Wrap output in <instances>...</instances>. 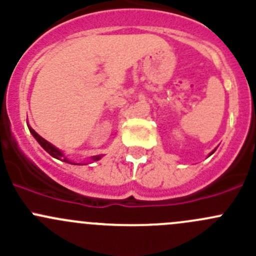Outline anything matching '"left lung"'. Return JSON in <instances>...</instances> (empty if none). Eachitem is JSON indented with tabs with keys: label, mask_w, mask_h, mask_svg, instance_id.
<instances>
[{
	"label": "left lung",
	"mask_w": 256,
	"mask_h": 256,
	"mask_svg": "<svg viewBox=\"0 0 256 256\" xmlns=\"http://www.w3.org/2000/svg\"><path fill=\"white\" fill-rule=\"evenodd\" d=\"M214 151H216V150H214ZM214 151H212V152H210V154H214Z\"/></svg>",
	"instance_id": "1"
}]
</instances>
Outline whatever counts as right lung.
<instances>
[{"label":"right lung","instance_id":"right-lung-1","mask_svg":"<svg viewBox=\"0 0 256 256\" xmlns=\"http://www.w3.org/2000/svg\"><path fill=\"white\" fill-rule=\"evenodd\" d=\"M28 128H30V134H32V135H33V138H34L36 140L38 141V144H40V146H42L43 148H44L46 151H47L52 157H54V158H56V160H60V161L66 162V164H74V162L69 161V160L66 158V156H64V154L60 151V150H58L56 146H53V144H49L47 140H44V138H43L42 136L38 135V134L36 132V131L33 130L32 128H30V126H28ZM100 158H102V156H92V161H98V160H100Z\"/></svg>","mask_w":256,"mask_h":256}]
</instances>
